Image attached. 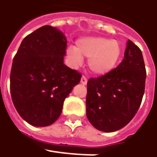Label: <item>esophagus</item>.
<instances>
[{"label":"esophagus","instance_id":"esophagus-1","mask_svg":"<svg viewBox=\"0 0 157 157\" xmlns=\"http://www.w3.org/2000/svg\"><path fill=\"white\" fill-rule=\"evenodd\" d=\"M81 83L83 84V85H86V84H87V78H86L85 76H82V77L81 78Z\"/></svg>","mask_w":157,"mask_h":157}]
</instances>
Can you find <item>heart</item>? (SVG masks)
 Masks as SVG:
<instances>
[{"mask_svg":"<svg viewBox=\"0 0 157 157\" xmlns=\"http://www.w3.org/2000/svg\"><path fill=\"white\" fill-rule=\"evenodd\" d=\"M121 43L101 36L82 37L75 42V47L69 46L66 54L74 67L82 63V57L88 59L89 71L95 75H104L116 68L122 55Z\"/></svg>","mask_w":157,"mask_h":157,"instance_id":"heart-1","label":"heart"}]
</instances>
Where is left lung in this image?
Instances as JSON below:
<instances>
[{
  "label": "left lung",
  "mask_w": 157,
  "mask_h": 157,
  "mask_svg": "<svg viewBox=\"0 0 157 157\" xmlns=\"http://www.w3.org/2000/svg\"><path fill=\"white\" fill-rule=\"evenodd\" d=\"M126 45L117 68L87 83V117L100 131L114 132L126 126L142 102L146 79L143 54L130 40Z\"/></svg>",
  "instance_id": "obj_1"
}]
</instances>
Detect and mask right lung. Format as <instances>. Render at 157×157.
<instances>
[{
	"label": "right lung",
	"mask_w": 157,
	"mask_h": 157,
	"mask_svg": "<svg viewBox=\"0 0 157 157\" xmlns=\"http://www.w3.org/2000/svg\"><path fill=\"white\" fill-rule=\"evenodd\" d=\"M67 38L43 26L26 36L13 60L11 97L21 118L35 127L49 126L61 116L64 100L82 75L63 63Z\"/></svg>",
	"instance_id": "right-lung-1"
}]
</instances>
